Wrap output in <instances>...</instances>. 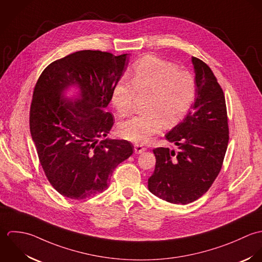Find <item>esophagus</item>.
<instances>
[{
    "mask_svg": "<svg viewBox=\"0 0 262 262\" xmlns=\"http://www.w3.org/2000/svg\"><path fill=\"white\" fill-rule=\"evenodd\" d=\"M146 151V148L140 146V145H135V153L136 154H142Z\"/></svg>",
    "mask_w": 262,
    "mask_h": 262,
    "instance_id": "34e87169",
    "label": "esophagus"
}]
</instances>
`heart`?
<instances>
[{
  "label": "heart",
  "instance_id": "1",
  "mask_svg": "<svg viewBox=\"0 0 262 262\" xmlns=\"http://www.w3.org/2000/svg\"><path fill=\"white\" fill-rule=\"evenodd\" d=\"M193 76L157 56L147 55L134 68L130 82L120 79L111 92V103L120 115L132 112L138 96H147L146 113L123 120L118 125L121 138L146 144L160 133L163 123L171 126L189 110L195 97Z\"/></svg>",
  "mask_w": 262,
  "mask_h": 262
}]
</instances>
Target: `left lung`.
Listing matches in <instances>:
<instances>
[{"mask_svg": "<svg viewBox=\"0 0 262 262\" xmlns=\"http://www.w3.org/2000/svg\"><path fill=\"white\" fill-rule=\"evenodd\" d=\"M195 74V99L184 119L165 137L178 151L157 148L149 190L175 205L190 204L208 190L219 175L229 142L224 92L209 66L191 58Z\"/></svg>", "mask_w": 262, "mask_h": 262, "instance_id": "obj_1", "label": "left lung"}]
</instances>
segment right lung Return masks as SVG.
<instances>
[{
  "instance_id": "1",
  "label": "right lung",
  "mask_w": 262,
  "mask_h": 262,
  "mask_svg": "<svg viewBox=\"0 0 262 262\" xmlns=\"http://www.w3.org/2000/svg\"><path fill=\"white\" fill-rule=\"evenodd\" d=\"M128 60L127 53L76 52L49 64L35 85L32 141L50 183L66 198L102 192L117 165L133 154L129 142L106 139L114 123L106 107ZM74 86L77 95L67 98Z\"/></svg>"
}]
</instances>
